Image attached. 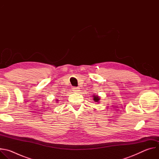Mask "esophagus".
<instances>
[{
  "label": "esophagus",
  "mask_w": 159,
  "mask_h": 159,
  "mask_svg": "<svg viewBox=\"0 0 159 159\" xmlns=\"http://www.w3.org/2000/svg\"><path fill=\"white\" fill-rule=\"evenodd\" d=\"M72 90H73L74 92H75V93H78L80 90H79V87H74L72 88Z\"/></svg>",
  "instance_id": "obj_1"
}]
</instances>
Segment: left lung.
Wrapping results in <instances>:
<instances>
[{
	"mask_svg": "<svg viewBox=\"0 0 159 159\" xmlns=\"http://www.w3.org/2000/svg\"><path fill=\"white\" fill-rule=\"evenodd\" d=\"M93 101L95 102H96V103H99L100 102V98H99V96H96V95H93Z\"/></svg>",
	"mask_w": 159,
	"mask_h": 159,
	"instance_id": "8db88e82",
	"label": "left lung"
}]
</instances>
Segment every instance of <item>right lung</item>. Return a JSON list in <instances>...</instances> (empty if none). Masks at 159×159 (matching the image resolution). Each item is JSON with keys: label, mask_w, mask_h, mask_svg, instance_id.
I'll use <instances>...</instances> for the list:
<instances>
[{"label": "right lung", "mask_w": 159, "mask_h": 159, "mask_svg": "<svg viewBox=\"0 0 159 159\" xmlns=\"http://www.w3.org/2000/svg\"><path fill=\"white\" fill-rule=\"evenodd\" d=\"M56 101H58V100H56Z\"/></svg>", "instance_id": "obj_1"}]
</instances>
